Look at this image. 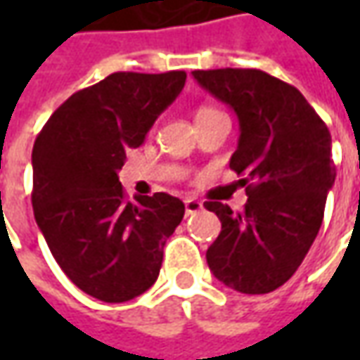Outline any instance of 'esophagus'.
Returning <instances> with one entry per match:
<instances>
[{
    "mask_svg": "<svg viewBox=\"0 0 360 360\" xmlns=\"http://www.w3.org/2000/svg\"><path fill=\"white\" fill-rule=\"evenodd\" d=\"M184 208H186V216L196 214V212H200L202 210V202L194 200V198H188V200L184 202Z\"/></svg>",
    "mask_w": 360,
    "mask_h": 360,
    "instance_id": "obj_1",
    "label": "esophagus"
}]
</instances>
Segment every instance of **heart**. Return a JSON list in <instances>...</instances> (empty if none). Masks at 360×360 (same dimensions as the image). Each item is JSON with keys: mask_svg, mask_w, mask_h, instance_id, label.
Wrapping results in <instances>:
<instances>
[{"mask_svg": "<svg viewBox=\"0 0 360 360\" xmlns=\"http://www.w3.org/2000/svg\"><path fill=\"white\" fill-rule=\"evenodd\" d=\"M218 110H214V108H210V105H202L200 110L196 112V120L198 118H204V116H208V114H216Z\"/></svg>", "mask_w": 360, "mask_h": 360, "instance_id": "b5f03b06", "label": "heart"}]
</instances>
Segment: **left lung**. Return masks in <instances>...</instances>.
I'll return each instance as SVG.
<instances>
[{"label": "left lung", "instance_id": "1", "mask_svg": "<svg viewBox=\"0 0 360 360\" xmlns=\"http://www.w3.org/2000/svg\"><path fill=\"white\" fill-rule=\"evenodd\" d=\"M194 79L240 124L230 168L248 200L242 212L206 202L222 230L206 250L214 276L244 295H266L300 266L335 184L330 131L304 96L260 70H196Z\"/></svg>", "mask_w": 360, "mask_h": 360}]
</instances>
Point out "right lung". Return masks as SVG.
<instances>
[{
    "mask_svg": "<svg viewBox=\"0 0 360 360\" xmlns=\"http://www.w3.org/2000/svg\"><path fill=\"white\" fill-rule=\"evenodd\" d=\"M184 82L186 72H116L70 96L35 138V222L65 276L98 300L146 292L182 222L180 198L156 192L128 200L118 172Z\"/></svg>",
    "mask_w": 360,
    "mask_h": 360,
    "instance_id": "add662e5",
    "label": "right lung"
}]
</instances>
